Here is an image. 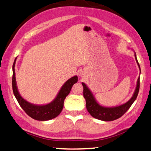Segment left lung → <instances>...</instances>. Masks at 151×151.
<instances>
[{
  "label": "left lung",
  "mask_w": 151,
  "mask_h": 151,
  "mask_svg": "<svg viewBox=\"0 0 151 151\" xmlns=\"http://www.w3.org/2000/svg\"><path fill=\"white\" fill-rule=\"evenodd\" d=\"M135 57L139 70L141 72L140 66H139L137 61L135 52ZM139 79L140 78H139L137 82V86H136L134 93H133L132 98L125 104L114 107H104L99 104L96 102L92 92L91 91L88 87L84 83H82V85L83 87V96L85 101H86V108L87 111L93 118L102 121H113L120 118L127 112V110L129 109L137 98L139 91V86H140Z\"/></svg>",
  "instance_id": "1"
}]
</instances>
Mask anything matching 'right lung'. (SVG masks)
<instances>
[{"instance_id":"1","label":"right lung","mask_w":151,"mask_h":151,"mask_svg":"<svg viewBox=\"0 0 151 151\" xmlns=\"http://www.w3.org/2000/svg\"><path fill=\"white\" fill-rule=\"evenodd\" d=\"M16 58H15L12 66V89L14 95L22 109L28 116L36 120L47 121L57 117L63 109L64 99L70 93L73 84L78 82V76H73L65 82L55 99L50 103L44 105L31 104L25 100L18 92L15 77V69H14Z\"/></svg>"}]
</instances>
